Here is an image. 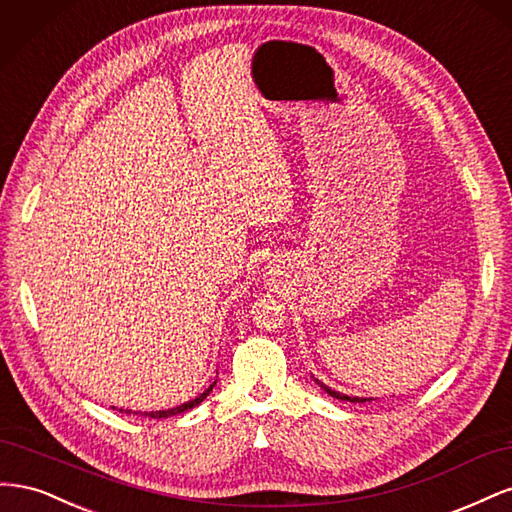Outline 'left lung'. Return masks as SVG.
<instances>
[{
	"instance_id": "1",
	"label": "left lung",
	"mask_w": 512,
	"mask_h": 512,
	"mask_svg": "<svg viewBox=\"0 0 512 512\" xmlns=\"http://www.w3.org/2000/svg\"><path fill=\"white\" fill-rule=\"evenodd\" d=\"M316 380V378H314ZM318 384H320V389L324 391V393H329L331 397H335V399H342V401H352V404H365V401H374L371 397H350V395H344V393H339V391H333L331 386H327V384H322L320 380H316Z\"/></svg>"
}]
</instances>
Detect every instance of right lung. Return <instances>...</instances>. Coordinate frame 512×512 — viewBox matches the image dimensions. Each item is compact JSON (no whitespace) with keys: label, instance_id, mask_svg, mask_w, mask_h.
Wrapping results in <instances>:
<instances>
[{"label":"right lung","instance_id":"add662e5","mask_svg":"<svg viewBox=\"0 0 512 512\" xmlns=\"http://www.w3.org/2000/svg\"><path fill=\"white\" fill-rule=\"evenodd\" d=\"M218 382V380H215ZM215 382H211L209 384V389H205L203 393H200L198 397H194V399H190V401H185V404H181V406H177V408H168V410H156V412H134V414H141V416H149V418H168V416H175V414H181V412H188V410H192V408H196L198 404H203V401L207 399V395L213 391V386H215ZM119 412H123V408H119ZM126 414H132V410H126Z\"/></svg>","mask_w":512,"mask_h":512}]
</instances>
